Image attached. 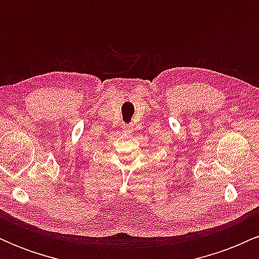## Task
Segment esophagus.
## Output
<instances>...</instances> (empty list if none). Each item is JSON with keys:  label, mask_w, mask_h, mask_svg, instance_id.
I'll list each match as a JSON object with an SVG mask.
<instances>
[{"label": "esophagus", "mask_w": 259, "mask_h": 259, "mask_svg": "<svg viewBox=\"0 0 259 259\" xmlns=\"http://www.w3.org/2000/svg\"><path fill=\"white\" fill-rule=\"evenodd\" d=\"M121 129H123L124 133L130 134V133L134 132V125H133V124H123Z\"/></svg>", "instance_id": "1"}]
</instances>
